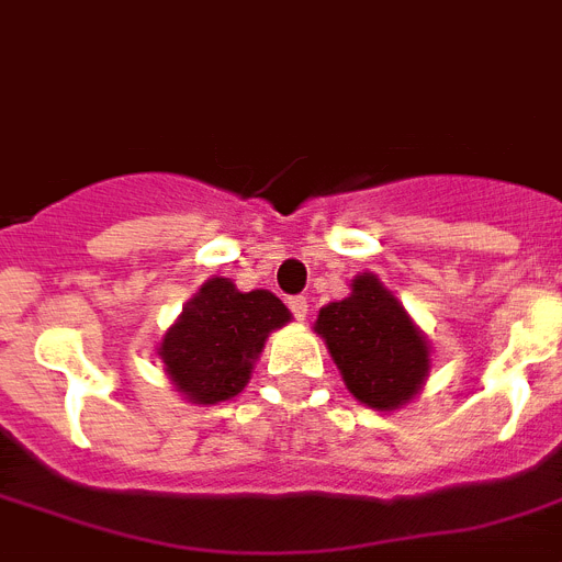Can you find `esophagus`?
<instances>
[{"instance_id": "esophagus-1", "label": "esophagus", "mask_w": 562, "mask_h": 562, "mask_svg": "<svg viewBox=\"0 0 562 562\" xmlns=\"http://www.w3.org/2000/svg\"><path fill=\"white\" fill-rule=\"evenodd\" d=\"M288 308H291L294 319H305V316H308V300H305V296H291V300H288Z\"/></svg>"}]
</instances>
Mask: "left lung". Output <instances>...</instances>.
Segmentation results:
<instances>
[{"label":"left lung","mask_w":562,"mask_h":562,"mask_svg":"<svg viewBox=\"0 0 562 562\" xmlns=\"http://www.w3.org/2000/svg\"><path fill=\"white\" fill-rule=\"evenodd\" d=\"M316 334L328 345L350 393L368 407L396 409L424 384L427 341L373 274L356 277L348 300L319 311Z\"/></svg>","instance_id":"8db88e82"}]
</instances>
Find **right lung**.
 Returning <instances> with one entry per match:
<instances>
[{"label":"right lung","instance_id":"obj_1","mask_svg":"<svg viewBox=\"0 0 562 562\" xmlns=\"http://www.w3.org/2000/svg\"><path fill=\"white\" fill-rule=\"evenodd\" d=\"M288 319L291 314L274 294H243L214 277L183 308L158 353L183 396L194 404L226 402L246 387L268 334Z\"/></svg>","mask_w":562,"mask_h":562}]
</instances>
